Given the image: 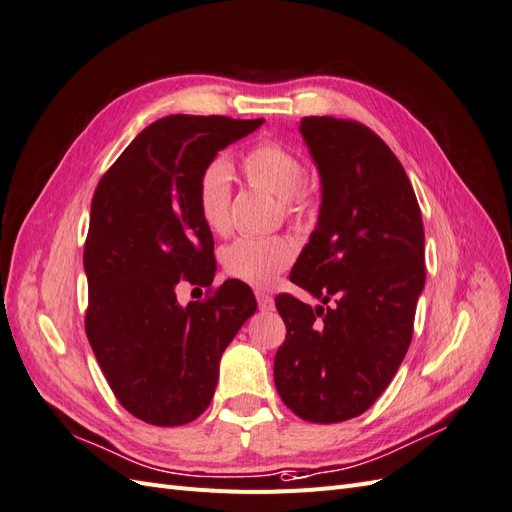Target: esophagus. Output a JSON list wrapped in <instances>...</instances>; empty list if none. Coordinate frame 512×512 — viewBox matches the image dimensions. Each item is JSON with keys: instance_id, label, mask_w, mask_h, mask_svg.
Masks as SVG:
<instances>
[{"instance_id": "1", "label": "esophagus", "mask_w": 512, "mask_h": 512, "mask_svg": "<svg viewBox=\"0 0 512 512\" xmlns=\"http://www.w3.org/2000/svg\"><path fill=\"white\" fill-rule=\"evenodd\" d=\"M255 295H257V304H259V310H261V312H270V310H274V300L270 298L268 293L257 291Z\"/></svg>"}]
</instances>
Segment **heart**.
<instances>
[{"instance_id":"b5f03b06","label":"heart","mask_w":512,"mask_h":512,"mask_svg":"<svg viewBox=\"0 0 512 512\" xmlns=\"http://www.w3.org/2000/svg\"><path fill=\"white\" fill-rule=\"evenodd\" d=\"M242 172L251 187L278 197L287 214H298L306 202L298 191L304 183V166L285 146L266 142L255 146L242 159ZM229 200H232V170L225 161L208 163L197 178L195 202L208 229L223 234L229 225ZM295 255L293 240L285 236L240 238L223 253V266L229 276L246 285L270 287Z\"/></svg>"}]
</instances>
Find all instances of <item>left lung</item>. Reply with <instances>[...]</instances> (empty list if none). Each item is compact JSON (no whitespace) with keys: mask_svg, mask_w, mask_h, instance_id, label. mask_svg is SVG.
Segmentation results:
<instances>
[{"mask_svg":"<svg viewBox=\"0 0 512 512\" xmlns=\"http://www.w3.org/2000/svg\"><path fill=\"white\" fill-rule=\"evenodd\" d=\"M300 134L319 170L321 206L289 278L321 304L276 298L287 338L274 383L298 417L340 423L378 400L408 351L425 287V234L402 163L372 129L306 117Z\"/></svg>","mask_w":512,"mask_h":512,"instance_id":"obj_1","label":"left lung"}]
</instances>
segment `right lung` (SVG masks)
<instances>
[{"mask_svg":"<svg viewBox=\"0 0 512 512\" xmlns=\"http://www.w3.org/2000/svg\"><path fill=\"white\" fill-rule=\"evenodd\" d=\"M263 119L172 114L142 129L102 176L85 242V329L121 406L159 427L185 425L208 408L219 361L257 302L225 280L204 302L180 306L176 285L210 287L212 232L195 202L197 178L221 148Z\"/></svg>","mask_w":512,"mask_h":512,"instance_id":"obj_1","label":"right lung"}]
</instances>
